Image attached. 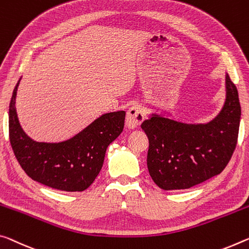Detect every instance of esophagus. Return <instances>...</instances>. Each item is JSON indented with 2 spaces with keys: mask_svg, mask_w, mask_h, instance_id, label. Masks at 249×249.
<instances>
[{
  "mask_svg": "<svg viewBox=\"0 0 249 249\" xmlns=\"http://www.w3.org/2000/svg\"><path fill=\"white\" fill-rule=\"evenodd\" d=\"M144 121V114L140 105H134L126 113L125 125L128 129H136Z\"/></svg>",
  "mask_w": 249,
  "mask_h": 249,
  "instance_id": "obj_1",
  "label": "esophagus"
}]
</instances>
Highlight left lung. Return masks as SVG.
Returning <instances> with one entry per match:
<instances>
[{
  "mask_svg": "<svg viewBox=\"0 0 249 249\" xmlns=\"http://www.w3.org/2000/svg\"><path fill=\"white\" fill-rule=\"evenodd\" d=\"M225 102L207 123H184L171 114L151 113L141 127L148 137L147 168L165 191L187 189L220 174L237 144L238 90L225 74Z\"/></svg>",
  "mask_w": 249,
  "mask_h": 249,
  "instance_id": "left-lung-1",
  "label": "left lung"
}]
</instances>
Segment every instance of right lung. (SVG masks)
Instances as JSON below:
<instances>
[{
  "mask_svg": "<svg viewBox=\"0 0 249 249\" xmlns=\"http://www.w3.org/2000/svg\"><path fill=\"white\" fill-rule=\"evenodd\" d=\"M14 88L9 108L10 142L14 155L31 178L65 192H82L90 186L104 163L108 145L124 128L125 112L106 113L71 139L58 143L36 142L19 124Z\"/></svg>",
  "mask_w": 249,
  "mask_h": 249,
  "instance_id": "1",
  "label": "right lung"
}]
</instances>
